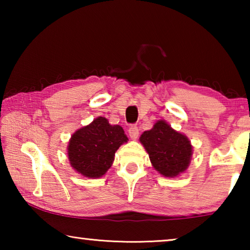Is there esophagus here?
I'll return each mask as SVG.
<instances>
[{
  "mask_svg": "<svg viewBox=\"0 0 250 250\" xmlns=\"http://www.w3.org/2000/svg\"><path fill=\"white\" fill-rule=\"evenodd\" d=\"M129 135L132 140H137L139 137V128L137 125H131L129 128Z\"/></svg>",
  "mask_w": 250,
  "mask_h": 250,
  "instance_id": "obj_1",
  "label": "esophagus"
}]
</instances>
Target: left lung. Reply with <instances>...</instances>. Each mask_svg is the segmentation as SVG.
I'll use <instances>...</instances> for the list:
<instances>
[{
	"label": "left lung",
	"mask_w": 250,
	"mask_h": 250,
	"mask_svg": "<svg viewBox=\"0 0 250 250\" xmlns=\"http://www.w3.org/2000/svg\"><path fill=\"white\" fill-rule=\"evenodd\" d=\"M140 142L149 153L152 166L163 176L175 177L188 167L193 153L191 142L164 120L156 121L153 128L145 131Z\"/></svg>",
	"instance_id": "1"
}]
</instances>
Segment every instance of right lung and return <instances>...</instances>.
Returning a JSON list of instances; mask_svg holds the SVG:
<instances>
[{
	"instance_id": "obj_1",
	"label": "right lung",
	"mask_w": 250,
	"mask_h": 250,
	"mask_svg": "<svg viewBox=\"0 0 250 250\" xmlns=\"http://www.w3.org/2000/svg\"><path fill=\"white\" fill-rule=\"evenodd\" d=\"M126 141L122 126L98 117L71 135L67 147L69 162L82 175L98 179L112 166L116 151Z\"/></svg>"
}]
</instances>
